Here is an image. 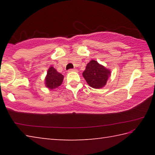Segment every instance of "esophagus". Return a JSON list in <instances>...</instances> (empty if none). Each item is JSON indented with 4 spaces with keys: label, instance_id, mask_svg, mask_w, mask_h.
Instances as JSON below:
<instances>
[{
    "label": "esophagus",
    "instance_id": "obj_1",
    "mask_svg": "<svg viewBox=\"0 0 155 155\" xmlns=\"http://www.w3.org/2000/svg\"><path fill=\"white\" fill-rule=\"evenodd\" d=\"M76 71H77V70L76 69H70L68 72H76Z\"/></svg>",
    "mask_w": 155,
    "mask_h": 155
}]
</instances>
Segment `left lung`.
<instances>
[{"mask_svg": "<svg viewBox=\"0 0 155 155\" xmlns=\"http://www.w3.org/2000/svg\"><path fill=\"white\" fill-rule=\"evenodd\" d=\"M111 73L108 68L92 59L86 65L83 77L90 87L101 89L106 85Z\"/></svg>", "mask_w": 155, "mask_h": 155, "instance_id": "obj_1", "label": "left lung"}]
</instances>
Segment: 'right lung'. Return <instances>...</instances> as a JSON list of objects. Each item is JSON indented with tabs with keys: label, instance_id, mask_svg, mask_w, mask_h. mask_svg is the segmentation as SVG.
Wrapping results in <instances>:
<instances>
[{
	"label": "right lung",
	"instance_id": "obj_1",
	"mask_svg": "<svg viewBox=\"0 0 155 155\" xmlns=\"http://www.w3.org/2000/svg\"><path fill=\"white\" fill-rule=\"evenodd\" d=\"M64 78V75L57 72L54 67L51 66L48 68L44 79L46 87L51 90L57 88L62 84Z\"/></svg>",
	"mask_w": 155,
	"mask_h": 155
}]
</instances>
